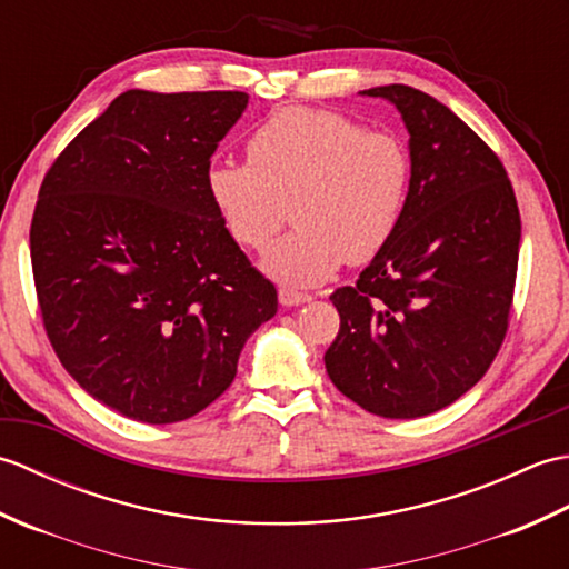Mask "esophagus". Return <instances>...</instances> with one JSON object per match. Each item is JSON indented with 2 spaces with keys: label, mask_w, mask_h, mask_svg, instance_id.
Listing matches in <instances>:
<instances>
[{
  "label": "esophagus",
  "mask_w": 569,
  "mask_h": 569,
  "mask_svg": "<svg viewBox=\"0 0 569 569\" xmlns=\"http://www.w3.org/2000/svg\"><path fill=\"white\" fill-rule=\"evenodd\" d=\"M278 300H281V306L293 308V306L310 303L312 296H308L303 291H293V288H281V291H278Z\"/></svg>",
  "instance_id": "1"
}]
</instances>
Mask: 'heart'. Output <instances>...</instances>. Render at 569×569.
<instances>
[{
    "instance_id": "1",
    "label": "heart",
    "mask_w": 569,
    "mask_h": 569,
    "mask_svg": "<svg viewBox=\"0 0 569 569\" xmlns=\"http://www.w3.org/2000/svg\"><path fill=\"white\" fill-rule=\"evenodd\" d=\"M208 192L227 232L249 251L269 247L291 212L298 227L269 249L263 271L308 288L389 244L406 212L410 153L391 131L288 107L251 131L247 163L208 168Z\"/></svg>"
}]
</instances>
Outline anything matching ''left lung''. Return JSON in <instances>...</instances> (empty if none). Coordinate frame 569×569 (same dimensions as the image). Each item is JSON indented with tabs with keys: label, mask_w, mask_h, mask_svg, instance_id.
<instances>
[{
	"label": "left lung",
	"mask_w": 569,
	"mask_h": 569,
	"mask_svg": "<svg viewBox=\"0 0 569 569\" xmlns=\"http://www.w3.org/2000/svg\"><path fill=\"white\" fill-rule=\"evenodd\" d=\"M365 94L403 117L410 192L389 244L330 296L340 332L325 369L369 413L422 418L467 393L499 355L521 214L499 156L442 102L408 84Z\"/></svg>",
	"instance_id": "8db88e82"
}]
</instances>
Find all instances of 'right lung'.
I'll return each mask as SVG.
<instances>
[{
	"mask_svg": "<svg viewBox=\"0 0 569 569\" xmlns=\"http://www.w3.org/2000/svg\"><path fill=\"white\" fill-rule=\"evenodd\" d=\"M247 102L239 90L122 92L43 176L29 239L46 335L70 377L131 420L208 408L278 310L208 192Z\"/></svg>",
	"mask_w": 569,
	"mask_h": 569,
	"instance_id": "right-lung-1",
	"label": "right lung"
}]
</instances>
